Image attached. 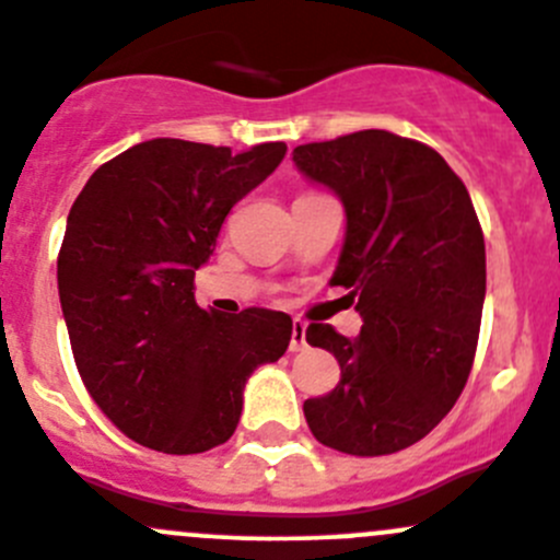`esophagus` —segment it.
I'll list each match as a JSON object with an SVG mask.
<instances>
[{"label": "esophagus", "mask_w": 560, "mask_h": 560, "mask_svg": "<svg viewBox=\"0 0 560 560\" xmlns=\"http://www.w3.org/2000/svg\"><path fill=\"white\" fill-rule=\"evenodd\" d=\"M308 343H306V325L301 319L292 322V338H290V352H303Z\"/></svg>", "instance_id": "esophagus-1"}]
</instances>
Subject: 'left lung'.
Here are the masks:
<instances>
[{
	"label": "left lung",
	"instance_id": "8db88e82",
	"mask_svg": "<svg viewBox=\"0 0 560 560\" xmlns=\"http://www.w3.org/2000/svg\"><path fill=\"white\" fill-rule=\"evenodd\" d=\"M292 160L347 208L330 284L363 316L358 338L308 325L306 341L338 360L341 380L303 415L338 453H398L444 420L471 374L485 303L477 211L439 151L387 129L298 145Z\"/></svg>",
	"mask_w": 560,
	"mask_h": 560
}]
</instances>
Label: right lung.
Listing matches in <instances>:
<instances>
[{
    "label": "right lung",
    "instance_id": "1",
    "mask_svg": "<svg viewBox=\"0 0 560 560\" xmlns=\"http://www.w3.org/2000/svg\"><path fill=\"white\" fill-rule=\"evenodd\" d=\"M284 154V143L233 154L145 140L97 167L72 202L56 259L72 358L94 404L132 442L167 455L224 444L252 371L290 347L287 314L195 303V270L230 208Z\"/></svg>",
    "mask_w": 560,
    "mask_h": 560
}]
</instances>
